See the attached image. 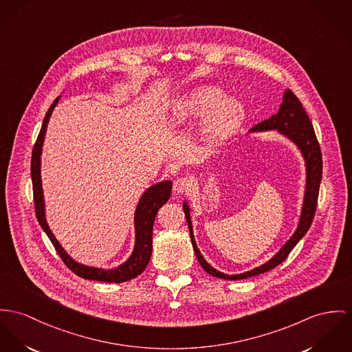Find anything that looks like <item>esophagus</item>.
<instances>
[{
  "label": "esophagus",
  "mask_w": 352,
  "mask_h": 352,
  "mask_svg": "<svg viewBox=\"0 0 352 352\" xmlns=\"http://www.w3.org/2000/svg\"><path fill=\"white\" fill-rule=\"evenodd\" d=\"M191 188V181L188 177H179L178 179H175L174 182V191L178 194H184Z\"/></svg>",
  "instance_id": "1"
}]
</instances>
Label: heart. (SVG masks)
Instances as JSON below:
<instances>
[{"instance_id":"1","label":"heart","mask_w":352,"mask_h":352,"mask_svg":"<svg viewBox=\"0 0 352 352\" xmlns=\"http://www.w3.org/2000/svg\"><path fill=\"white\" fill-rule=\"evenodd\" d=\"M204 118L201 136L216 146L226 140L241 124L243 109L234 99H223V92L213 85L197 87L182 95L171 107L170 118L177 124Z\"/></svg>"}]
</instances>
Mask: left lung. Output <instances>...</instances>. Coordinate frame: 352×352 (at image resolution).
Here are the masks:
<instances>
[{"label":"left lung","mask_w":352,"mask_h":352,"mask_svg":"<svg viewBox=\"0 0 352 352\" xmlns=\"http://www.w3.org/2000/svg\"><path fill=\"white\" fill-rule=\"evenodd\" d=\"M265 130H278L281 134L288 136L292 139L301 150L304 160H305V166H307V186H305V197H304V205H302V212L300 217L298 229L294 233V236L289 239V241L285 243L278 253L272 257L268 263L264 265L254 268L253 271L245 272L241 274H225L221 272L216 271L213 267H210L202 254L199 253L197 243L194 241L192 236V228H191V221H190L189 206L185 204L184 205V212L188 221L190 230V239L191 243L195 252V256L198 258V263L201 267L208 272L209 274L225 278V280H241V278H248L252 276H257L260 273L271 271L278 264H281L291 250L296 246V243L304 237V234L308 232L314 216L316 213V206H318V198H319V188H320V181H322V174H323V160H322V151H320V144L318 142V138L315 135V130L312 126V122L309 120L305 109H302L301 102L298 100V96L291 91L287 89L284 94L283 103L280 106V109L276 115H272L270 119L260 122L256 124L250 131H265Z\"/></svg>","instance_id":"obj_1"}]
</instances>
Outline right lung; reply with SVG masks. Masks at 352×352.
<instances>
[{"label":"right lung","mask_w":352,"mask_h":352,"mask_svg":"<svg viewBox=\"0 0 352 352\" xmlns=\"http://www.w3.org/2000/svg\"><path fill=\"white\" fill-rule=\"evenodd\" d=\"M58 103V98L54 99V103L51 104L50 109L45 113L40 134L37 136V140L33 146L32 151V162H30V174H32V184H33V201H34V212L38 223L41 225L43 230L50 237L51 243H54V249L63 263L78 274L79 277L87 278V280H96V281H106V283H123L129 281L131 278L140 274L146 270L151 252H153V226L155 216L160 210V208L167 202V199L171 195V182L164 181L155 186H151L147 190L136 208L135 212V249L131 254V257L119 268L116 270H99V268H91L81 265L79 263L74 261L65 250L57 243L54 239L44 213V198H43V189H41V177H40V155H41V147L44 142V135L47 131V124L50 122L51 113L54 111V106Z\"/></svg>","instance_id":"right-lung-1"}]
</instances>
